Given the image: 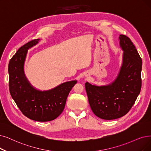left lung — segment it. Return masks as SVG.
<instances>
[{
    "instance_id": "obj_1",
    "label": "left lung",
    "mask_w": 151,
    "mask_h": 151,
    "mask_svg": "<svg viewBox=\"0 0 151 151\" xmlns=\"http://www.w3.org/2000/svg\"><path fill=\"white\" fill-rule=\"evenodd\" d=\"M123 64L116 80L109 85L85 84L88 102L96 116L111 120L122 117L134 104L141 88L142 59L129 38L119 36Z\"/></svg>"
}]
</instances>
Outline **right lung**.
I'll list each match as a JSON object with an SVG mask.
<instances>
[{"label": "right lung", "mask_w": 151, "mask_h": 151, "mask_svg": "<svg viewBox=\"0 0 151 151\" xmlns=\"http://www.w3.org/2000/svg\"><path fill=\"white\" fill-rule=\"evenodd\" d=\"M33 40L20 47L9 64V90L22 113L37 122H49L63 111L66 99L76 81L64 82L47 91H39L28 82L24 74L23 64L27 51L38 43Z\"/></svg>", "instance_id": "obj_1"}]
</instances>
